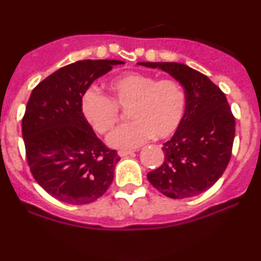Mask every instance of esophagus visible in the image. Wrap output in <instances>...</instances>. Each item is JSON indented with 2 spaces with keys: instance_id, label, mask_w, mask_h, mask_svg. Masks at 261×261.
<instances>
[{
  "instance_id": "esophagus-1",
  "label": "esophagus",
  "mask_w": 261,
  "mask_h": 261,
  "mask_svg": "<svg viewBox=\"0 0 261 261\" xmlns=\"http://www.w3.org/2000/svg\"><path fill=\"white\" fill-rule=\"evenodd\" d=\"M118 154L120 155V157H127V155H133L134 154V151H127V149H120V151L118 152Z\"/></svg>"
}]
</instances>
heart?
<instances>
[{"instance_id": "1", "label": "heart", "mask_w": 261, "mask_h": 261, "mask_svg": "<svg viewBox=\"0 0 261 261\" xmlns=\"http://www.w3.org/2000/svg\"><path fill=\"white\" fill-rule=\"evenodd\" d=\"M112 98L89 88L83 93V118L99 135H107L130 109L134 121L122 125L108 139L115 148H135L152 137L168 139L178 130L187 110L182 87L172 79L155 80L143 73H125L109 82Z\"/></svg>"}]
</instances>
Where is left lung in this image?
<instances>
[{
    "label": "left lung",
    "instance_id": "left-lung-1",
    "mask_svg": "<svg viewBox=\"0 0 261 261\" xmlns=\"http://www.w3.org/2000/svg\"><path fill=\"white\" fill-rule=\"evenodd\" d=\"M161 68L184 87L187 110L175 134L163 143L164 162L147 174L148 181L170 199L206 191L228 166L236 119L226 95L207 76L178 62H139Z\"/></svg>",
    "mask_w": 261,
    "mask_h": 261
}]
</instances>
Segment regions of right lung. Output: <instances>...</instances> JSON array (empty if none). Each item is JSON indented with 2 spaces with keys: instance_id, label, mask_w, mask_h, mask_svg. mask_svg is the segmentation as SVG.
<instances>
[{
  "instance_id": "obj_1",
  "label": "right lung",
  "mask_w": 261,
  "mask_h": 261,
  "mask_svg": "<svg viewBox=\"0 0 261 261\" xmlns=\"http://www.w3.org/2000/svg\"><path fill=\"white\" fill-rule=\"evenodd\" d=\"M119 60H83L61 67L33 89L22 119L25 157L37 182L53 197L86 205L104 195L120 161L83 118L81 99Z\"/></svg>"
}]
</instances>
